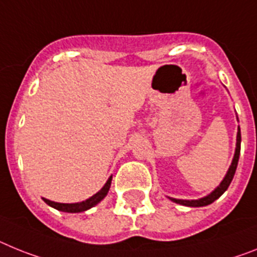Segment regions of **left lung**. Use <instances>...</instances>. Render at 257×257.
I'll return each instance as SVG.
<instances>
[{"label": "left lung", "mask_w": 257, "mask_h": 257, "mask_svg": "<svg viewBox=\"0 0 257 257\" xmlns=\"http://www.w3.org/2000/svg\"><path fill=\"white\" fill-rule=\"evenodd\" d=\"M236 120H238V116H236ZM239 154H240V128L238 126V132H236V144H235V153H234L233 160H231V164L227 169L226 175L222 178V181L220 182L215 190H212L208 195L203 196V198H199V199H176V198H171L168 196V199H171L172 202L177 203V204H181V206L186 207H204L208 206L211 203L215 202L216 199H218L225 191L227 190V187L230 185L231 180H233L234 175H235V169L236 166H238V160H239Z\"/></svg>", "instance_id": "obj_1"}]
</instances>
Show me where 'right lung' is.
Instances as JSON below:
<instances>
[{
  "label": "right lung",
  "instance_id": "right-lung-1",
  "mask_svg": "<svg viewBox=\"0 0 257 257\" xmlns=\"http://www.w3.org/2000/svg\"><path fill=\"white\" fill-rule=\"evenodd\" d=\"M111 181H112V176L108 177V180L106 181V184L103 185L101 190L95 193L94 195L88 198L86 200H82V202H77V203H58V202H53V200H49L46 198H42V200L49 204L50 207L53 208L58 209V211H62V212H68V213H80V212H84V211H88L90 209L91 207L97 206L98 203L103 200L104 196L107 195L108 190H110V186H111Z\"/></svg>",
  "mask_w": 257,
  "mask_h": 257
}]
</instances>
